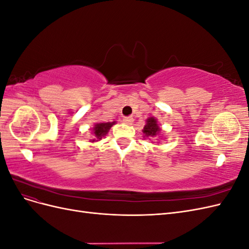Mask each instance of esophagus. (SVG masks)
Segmentation results:
<instances>
[{"label":"esophagus","instance_id":"34e87169","mask_svg":"<svg viewBox=\"0 0 249 249\" xmlns=\"http://www.w3.org/2000/svg\"><path fill=\"white\" fill-rule=\"evenodd\" d=\"M123 122L126 124H132V123L134 122V118L132 116H126L123 118Z\"/></svg>","mask_w":249,"mask_h":249}]
</instances>
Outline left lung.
<instances>
[{
	"mask_svg": "<svg viewBox=\"0 0 249 249\" xmlns=\"http://www.w3.org/2000/svg\"><path fill=\"white\" fill-rule=\"evenodd\" d=\"M144 137H155L157 135H159L161 132V129L158 124L157 119L155 117H149L146 119V124L144 125L142 130Z\"/></svg>",
	"mask_w": 249,
	"mask_h": 249,
	"instance_id": "1",
	"label": "left lung"
}]
</instances>
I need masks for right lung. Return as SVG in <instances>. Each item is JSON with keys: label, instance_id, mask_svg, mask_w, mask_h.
<instances>
[{"label": "right lung", "instance_id": "1", "mask_svg": "<svg viewBox=\"0 0 249 249\" xmlns=\"http://www.w3.org/2000/svg\"><path fill=\"white\" fill-rule=\"evenodd\" d=\"M113 124H115V122H112V123H99L94 124L93 126V135H94V139L91 140V142H95V141H99L101 140L105 135H106L109 130L111 129V126Z\"/></svg>", "mask_w": 249, "mask_h": 249}]
</instances>
